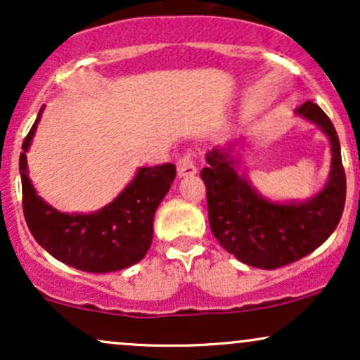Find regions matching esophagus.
<instances>
[{
	"mask_svg": "<svg viewBox=\"0 0 360 360\" xmlns=\"http://www.w3.org/2000/svg\"><path fill=\"white\" fill-rule=\"evenodd\" d=\"M196 172H198L196 162H194L191 154H184L179 160H177V176L179 177L194 176Z\"/></svg>",
	"mask_w": 360,
	"mask_h": 360,
	"instance_id": "obj_1",
	"label": "esophagus"
}]
</instances>
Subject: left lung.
Instances as JSON below:
<instances>
[{"mask_svg": "<svg viewBox=\"0 0 360 360\" xmlns=\"http://www.w3.org/2000/svg\"><path fill=\"white\" fill-rule=\"evenodd\" d=\"M295 115L315 123L332 148L328 179L308 200L279 203L264 198L238 167L237 143L214 147L206 154L208 166L201 169L213 235L226 252L259 269H278L311 254L333 233L344 213L345 172L335 127L311 101L298 106Z\"/></svg>", "mask_w": 360, "mask_h": 360, "instance_id": "left-lung-1", "label": "left lung"}]
</instances>
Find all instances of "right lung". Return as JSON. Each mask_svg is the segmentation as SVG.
Returning <instances> with one entry per match:
<instances>
[{
  "label": "right lung",
  "instance_id": "obj_1",
  "mask_svg": "<svg viewBox=\"0 0 360 360\" xmlns=\"http://www.w3.org/2000/svg\"><path fill=\"white\" fill-rule=\"evenodd\" d=\"M23 140L20 155L23 213L39 245L52 257L84 272H113L146 257L154 237V214L176 177L174 164L139 167L111 203L93 213H62L35 191L28 177L27 152L42 117Z\"/></svg>",
  "mask_w": 360,
  "mask_h": 360
}]
</instances>
